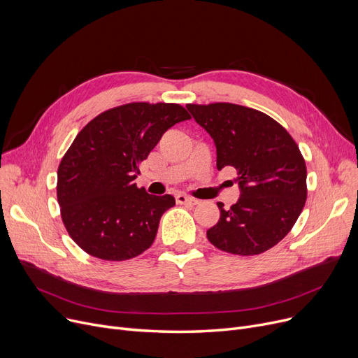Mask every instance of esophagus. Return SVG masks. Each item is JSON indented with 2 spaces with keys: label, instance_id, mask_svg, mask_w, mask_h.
<instances>
[{
  "label": "esophagus",
  "instance_id": "esophagus-1",
  "mask_svg": "<svg viewBox=\"0 0 358 358\" xmlns=\"http://www.w3.org/2000/svg\"><path fill=\"white\" fill-rule=\"evenodd\" d=\"M176 201H177L178 204H197V203H199L197 199L189 197V196H185V194H177V196H176Z\"/></svg>",
  "mask_w": 358,
  "mask_h": 358
}]
</instances>
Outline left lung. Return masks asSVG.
Instances as JSON below:
<instances>
[{
    "mask_svg": "<svg viewBox=\"0 0 358 358\" xmlns=\"http://www.w3.org/2000/svg\"><path fill=\"white\" fill-rule=\"evenodd\" d=\"M216 145V166H234L241 197L208 239L224 252L258 255L283 239L308 197L306 164L289 131L266 113L232 103L187 104Z\"/></svg>",
    "mask_w": 358,
    "mask_h": 358,
    "instance_id": "1",
    "label": "left lung"
}]
</instances>
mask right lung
Here are the masks:
<instances>
[{"mask_svg":"<svg viewBox=\"0 0 358 358\" xmlns=\"http://www.w3.org/2000/svg\"><path fill=\"white\" fill-rule=\"evenodd\" d=\"M192 119L180 104L129 103L94 117L73 139L58 168V203L69 236L87 254L124 261L146 251L169 194L152 196L134 180L165 131Z\"/></svg>","mask_w":358,"mask_h":358,"instance_id":"1","label":"right lung"}]
</instances>
